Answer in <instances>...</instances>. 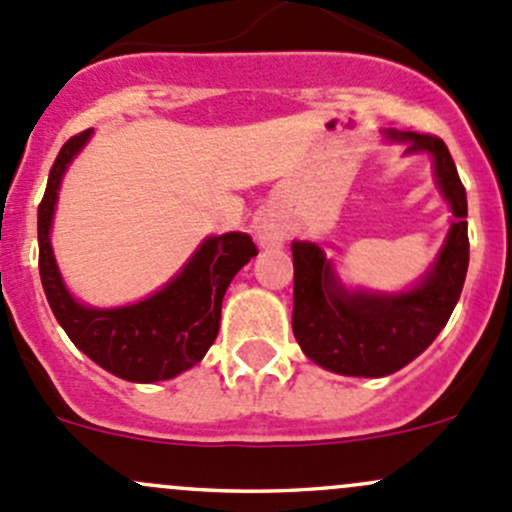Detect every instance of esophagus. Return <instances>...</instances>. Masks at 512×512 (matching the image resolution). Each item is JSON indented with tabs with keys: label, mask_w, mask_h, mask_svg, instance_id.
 Listing matches in <instances>:
<instances>
[{
	"label": "esophagus",
	"mask_w": 512,
	"mask_h": 512,
	"mask_svg": "<svg viewBox=\"0 0 512 512\" xmlns=\"http://www.w3.org/2000/svg\"><path fill=\"white\" fill-rule=\"evenodd\" d=\"M257 240H260L262 247H282L285 245V227L275 220H260L255 227Z\"/></svg>",
	"instance_id": "1"
}]
</instances>
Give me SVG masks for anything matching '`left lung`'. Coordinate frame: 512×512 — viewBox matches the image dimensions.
I'll use <instances>...</instances> for the list:
<instances>
[{"mask_svg": "<svg viewBox=\"0 0 512 512\" xmlns=\"http://www.w3.org/2000/svg\"><path fill=\"white\" fill-rule=\"evenodd\" d=\"M384 138L406 146V156H431L433 178L453 220L436 260L404 292L349 289L317 242H292L294 339L314 364L342 376H389L426 352L446 327L468 272L466 188L446 143L394 128Z\"/></svg>", "mask_w": 512, "mask_h": 512, "instance_id": "left-lung-1", "label": "left lung"}]
</instances>
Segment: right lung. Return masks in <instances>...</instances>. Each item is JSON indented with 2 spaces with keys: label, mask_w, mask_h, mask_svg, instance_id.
<instances>
[{
  "label": "right lung",
  "mask_w": 512,
  "mask_h": 512,
  "mask_svg": "<svg viewBox=\"0 0 512 512\" xmlns=\"http://www.w3.org/2000/svg\"><path fill=\"white\" fill-rule=\"evenodd\" d=\"M89 131L69 138L51 165L44 200L39 205V275L56 322L71 342L101 369L136 384L173 379L198 364L213 347L220 329L225 289L232 277L257 255L245 232L210 235L158 292L123 307H91L79 302L64 285L51 223L64 173L89 143Z\"/></svg>",
  "instance_id": "right-lung-1"
}]
</instances>
